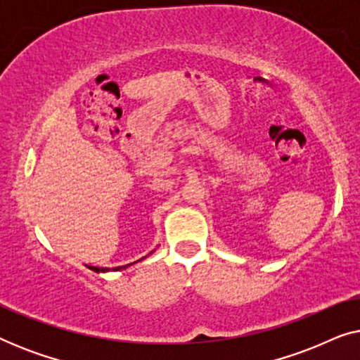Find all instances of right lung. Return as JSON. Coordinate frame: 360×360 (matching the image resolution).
<instances>
[{
    "label": "right lung",
    "instance_id": "right-lung-1",
    "mask_svg": "<svg viewBox=\"0 0 360 360\" xmlns=\"http://www.w3.org/2000/svg\"><path fill=\"white\" fill-rule=\"evenodd\" d=\"M152 252H154V250H152ZM142 259H146V257H142ZM142 259H139V260H142ZM132 264H136V262H132ZM132 264H127V265H121V267H115V269H106V267H88L90 270H93V272H96V274H103V272H110V270H122V269H127L129 267V265H132Z\"/></svg>",
    "mask_w": 360,
    "mask_h": 360
}]
</instances>
